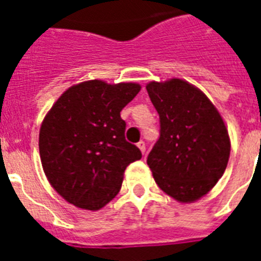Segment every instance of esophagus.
<instances>
[{
	"instance_id": "34e87169",
	"label": "esophagus",
	"mask_w": 261,
	"mask_h": 261,
	"mask_svg": "<svg viewBox=\"0 0 261 261\" xmlns=\"http://www.w3.org/2000/svg\"><path fill=\"white\" fill-rule=\"evenodd\" d=\"M138 147H139V150L142 151V154H145V151H146V145H145V142H143V141H139Z\"/></svg>"
}]
</instances>
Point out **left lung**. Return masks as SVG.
Masks as SVG:
<instances>
[{"mask_svg": "<svg viewBox=\"0 0 261 261\" xmlns=\"http://www.w3.org/2000/svg\"><path fill=\"white\" fill-rule=\"evenodd\" d=\"M160 116V138L147 155L157 186L178 202H195L222 177L230 139L206 94L173 79L146 87Z\"/></svg>", "mask_w": 261, "mask_h": 261, "instance_id": "left-lung-1", "label": "left lung"}]
</instances>
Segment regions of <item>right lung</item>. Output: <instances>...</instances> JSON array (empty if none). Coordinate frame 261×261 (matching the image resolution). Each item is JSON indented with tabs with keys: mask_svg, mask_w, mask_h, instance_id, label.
Instances as JSON below:
<instances>
[{
	"mask_svg": "<svg viewBox=\"0 0 261 261\" xmlns=\"http://www.w3.org/2000/svg\"><path fill=\"white\" fill-rule=\"evenodd\" d=\"M139 90L138 84L92 80L69 88L46 115L39 133L43 171L69 203L104 207L120 191L124 169L141 160L120 118Z\"/></svg>",
	"mask_w": 261,
	"mask_h": 261,
	"instance_id": "right-lung-1",
	"label": "right lung"
}]
</instances>
